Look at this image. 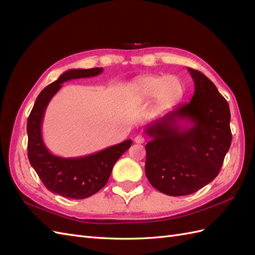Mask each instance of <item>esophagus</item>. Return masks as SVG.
<instances>
[{
  "mask_svg": "<svg viewBox=\"0 0 255 255\" xmlns=\"http://www.w3.org/2000/svg\"><path fill=\"white\" fill-rule=\"evenodd\" d=\"M134 141H135L136 143H143V142L145 141V139H144V137H142V136H140V135H138V136L135 137Z\"/></svg>",
  "mask_w": 255,
  "mask_h": 255,
  "instance_id": "34e87169",
  "label": "esophagus"
}]
</instances>
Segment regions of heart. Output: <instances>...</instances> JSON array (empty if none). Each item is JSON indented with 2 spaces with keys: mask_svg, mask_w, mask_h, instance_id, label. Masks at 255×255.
<instances>
[{
  "mask_svg": "<svg viewBox=\"0 0 255 255\" xmlns=\"http://www.w3.org/2000/svg\"><path fill=\"white\" fill-rule=\"evenodd\" d=\"M130 94L139 101L156 99L160 104L177 101L184 94V85L175 75H146L136 80L129 86Z\"/></svg>",
  "mask_w": 255,
  "mask_h": 255,
  "instance_id": "obj_1",
  "label": "heart"
}]
</instances>
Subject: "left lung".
Segmentation results:
<instances>
[{
	"label": "left lung",
	"instance_id": "8db88e82",
	"mask_svg": "<svg viewBox=\"0 0 255 255\" xmlns=\"http://www.w3.org/2000/svg\"><path fill=\"white\" fill-rule=\"evenodd\" d=\"M195 83L190 102L175 106L144 128V171L154 188L168 196L194 194L218 175L232 133L230 107L214 83L187 68Z\"/></svg>",
	"mask_w": 255,
	"mask_h": 255
}]
</instances>
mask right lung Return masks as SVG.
Segmentation results:
<instances>
[{
  "instance_id": "obj_1",
  "label": "right lung",
  "mask_w": 255,
  "mask_h": 255,
  "mask_svg": "<svg viewBox=\"0 0 255 255\" xmlns=\"http://www.w3.org/2000/svg\"><path fill=\"white\" fill-rule=\"evenodd\" d=\"M102 68L71 69L45 87L37 97L27 120V155L36 173L53 194L69 199H85L101 189L109 181L116 161L132 144L128 139L89 155L61 157L52 154L43 142L41 127L45 110L65 82L92 78Z\"/></svg>"
}]
</instances>
